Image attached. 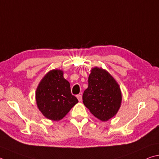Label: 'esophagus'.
Segmentation results:
<instances>
[{
  "mask_svg": "<svg viewBox=\"0 0 159 159\" xmlns=\"http://www.w3.org/2000/svg\"><path fill=\"white\" fill-rule=\"evenodd\" d=\"M76 97H77V99H79V102H81L82 101V95L81 94H78Z\"/></svg>",
  "mask_w": 159,
  "mask_h": 159,
  "instance_id": "esophagus-1",
  "label": "esophagus"
}]
</instances>
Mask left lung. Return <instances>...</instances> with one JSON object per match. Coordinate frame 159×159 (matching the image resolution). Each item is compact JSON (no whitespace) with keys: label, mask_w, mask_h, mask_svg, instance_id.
Listing matches in <instances>:
<instances>
[{"label":"left lung","mask_w":159,"mask_h":159,"mask_svg":"<svg viewBox=\"0 0 159 159\" xmlns=\"http://www.w3.org/2000/svg\"><path fill=\"white\" fill-rule=\"evenodd\" d=\"M122 100L120 85L111 74L102 67L92 68L88 88L83 94V102L89 112L106 122L117 113Z\"/></svg>","instance_id":"8db88e82"}]
</instances>
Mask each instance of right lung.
Listing matches in <instances>:
<instances>
[{
  "instance_id": "1",
  "label": "right lung",
  "mask_w": 159,
  "mask_h": 159,
  "mask_svg": "<svg viewBox=\"0 0 159 159\" xmlns=\"http://www.w3.org/2000/svg\"><path fill=\"white\" fill-rule=\"evenodd\" d=\"M61 70H52L40 80L35 92L37 108L43 115L52 121L65 117L79 102L71 93L70 83L63 76Z\"/></svg>"
}]
</instances>
